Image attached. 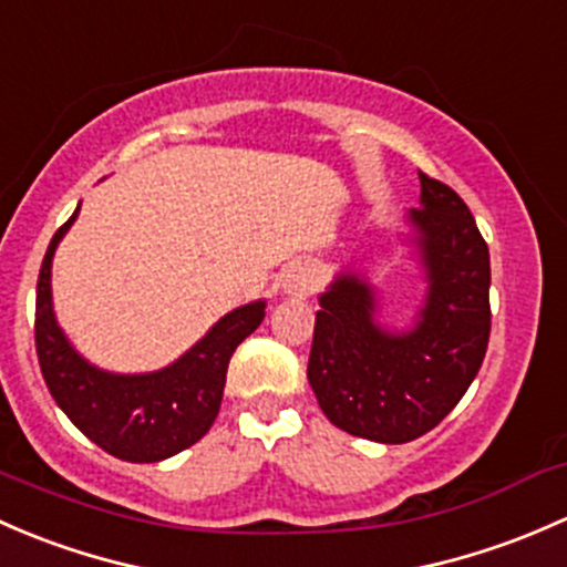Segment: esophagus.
<instances>
[{"label": "esophagus", "mask_w": 567, "mask_h": 567, "mask_svg": "<svg viewBox=\"0 0 567 567\" xmlns=\"http://www.w3.org/2000/svg\"><path fill=\"white\" fill-rule=\"evenodd\" d=\"M319 270L311 261H295L281 272V289L291 297H311L317 291Z\"/></svg>", "instance_id": "34e87169"}]
</instances>
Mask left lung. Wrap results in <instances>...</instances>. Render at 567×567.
Returning a JSON list of instances; mask_svg holds the SVG:
<instances>
[{"label":"left lung","mask_w":567,"mask_h":567,"mask_svg":"<svg viewBox=\"0 0 567 567\" xmlns=\"http://www.w3.org/2000/svg\"><path fill=\"white\" fill-rule=\"evenodd\" d=\"M425 270L410 330L377 322V291L338 272L319 297L308 382L332 425L384 445L412 442L458 404L492 332L488 245L453 188L420 172V207L406 215Z\"/></svg>","instance_id":"8db88e82"}]
</instances>
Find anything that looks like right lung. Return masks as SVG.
<instances>
[{
  "label": "right lung",
  "mask_w": 567,
  "mask_h": 567,
  "mask_svg": "<svg viewBox=\"0 0 567 567\" xmlns=\"http://www.w3.org/2000/svg\"><path fill=\"white\" fill-rule=\"evenodd\" d=\"M68 224L51 237L38 278L34 347L40 371L60 410L97 447L133 464H153L185 451L215 423L224 399L226 369L245 338L265 319V300L235 308L172 365L150 373H111L86 363L62 327L51 302V259Z\"/></svg>",
  "instance_id": "1"
}]
</instances>
